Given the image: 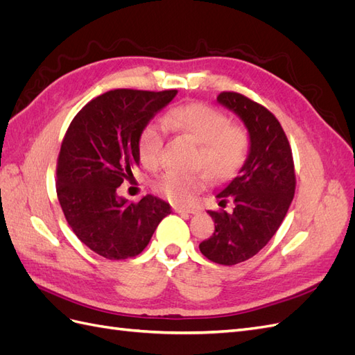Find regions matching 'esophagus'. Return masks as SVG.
I'll return each mask as SVG.
<instances>
[{
    "label": "esophagus",
    "instance_id": "1",
    "mask_svg": "<svg viewBox=\"0 0 355 355\" xmlns=\"http://www.w3.org/2000/svg\"><path fill=\"white\" fill-rule=\"evenodd\" d=\"M173 209H175L176 213H189V214H194V213L198 211L196 207H178V206H175Z\"/></svg>",
    "mask_w": 355,
    "mask_h": 355
}]
</instances>
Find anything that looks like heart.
<instances>
[{
  "instance_id": "1",
  "label": "heart",
  "mask_w": 355,
  "mask_h": 355,
  "mask_svg": "<svg viewBox=\"0 0 355 355\" xmlns=\"http://www.w3.org/2000/svg\"><path fill=\"white\" fill-rule=\"evenodd\" d=\"M164 123L198 144L197 166L206 167L214 179H230L244 164L250 145L249 133L243 125L230 123L227 114L214 106L202 102L179 105L168 111ZM163 145V125L157 121L148 123L137 137V155L142 166L157 168ZM207 182L206 171L180 173L170 170L154 182V188L171 202L187 204L206 188Z\"/></svg>"
}]
</instances>
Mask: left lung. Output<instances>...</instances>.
<instances>
[{
  "mask_svg": "<svg viewBox=\"0 0 355 355\" xmlns=\"http://www.w3.org/2000/svg\"><path fill=\"white\" fill-rule=\"evenodd\" d=\"M218 102L237 114L250 136V151L237 178L216 196L225 207L209 210L214 232L200 243L201 253L219 265L250 259L280 228L295 197L292 148L280 121L265 106L244 94L222 92Z\"/></svg>",
  "mask_w": 355,
  "mask_h": 355,
  "instance_id": "obj_1",
  "label": "left lung"
}]
</instances>
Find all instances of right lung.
Wrapping results in <instances>:
<instances>
[{
    "instance_id": "1",
    "label": "right lung",
    "mask_w": 355,
    "mask_h": 355,
    "mask_svg": "<svg viewBox=\"0 0 355 355\" xmlns=\"http://www.w3.org/2000/svg\"><path fill=\"white\" fill-rule=\"evenodd\" d=\"M178 90L115 89L83 106L62 141L56 192L73 234L110 261L142 253L168 202L154 196L130 202L116 188L139 164L137 137Z\"/></svg>"
}]
</instances>
